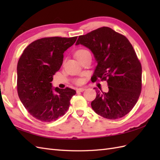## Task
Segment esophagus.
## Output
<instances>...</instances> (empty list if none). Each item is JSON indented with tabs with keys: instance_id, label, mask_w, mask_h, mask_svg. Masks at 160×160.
Masks as SVG:
<instances>
[{
	"instance_id": "1",
	"label": "esophagus",
	"mask_w": 160,
	"mask_h": 160,
	"mask_svg": "<svg viewBox=\"0 0 160 160\" xmlns=\"http://www.w3.org/2000/svg\"><path fill=\"white\" fill-rule=\"evenodd\" d=\"M85 89H86L85 88H78L76 91H77V92H82V91H84Z\"/></svg>"
}]
</instances>
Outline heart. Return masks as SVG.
I'll list each match as a JSON object with an SVG mask.
<instances>
[{
	"label": "heart",
	"instance_id": "1",
	"mask_svg": "<svg viewBox=\"0 0 160 160\" xmlns=\"http://www.w3.org/2000/svg\"><path fill=\"white\" fill-rule=\"evenodd\" d=\"M87 53H89V52H88L87 50H85V49H80L78 50V52H76V56L77 58V59L79 58H80L81 56H82L83 55H84V54ZM76 83L77 84H80L82 83V80L81 79H78L76 80Z\"/></svg>",
	"mask_w": 160,
	"mask_h": 160
}]
</instances>
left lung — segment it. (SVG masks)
I'll list each match as a JSON object with an SVG mask.
<instances>
[{
  "instance_id": "1",
  "label": "left lung",
  "mask_w": 160,
  "mask_h": 160,
  "mask_svg": "<svg viewBox=\"0 0 160 160\" xmlns=\"http://www.w3.org/2000/svg\"><path fill=\"white\" fill-rule=\"evenodd\" d=\"M78 45L89 49L97 62L93 80H107L108 86L107 93L94 88L97 95L91 107L109 120L124 117L137 103L142 89V66L132 45L107 27L80 36Z\"/></svg>"
}]
</instances>
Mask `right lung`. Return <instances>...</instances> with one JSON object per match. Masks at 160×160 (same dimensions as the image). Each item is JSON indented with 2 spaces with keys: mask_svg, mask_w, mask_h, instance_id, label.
I'll return each mask as SVG.
<instances>
[{
  "mask_svg": "<svg viewBox=\"0 0 160 160\" xmlns=\"http://www.w3.org/2000/svg\"><path fill=\"white\" fill-rule=\"evenodd\" d=\"M78 37L38 39L26 47L17 65V90L20 101L33 117L50 122L62 116L76 91L53 88L52 81L63 62V53Z\"/></svg>",
  "mask_w": 160,
  "mask_h": 160,
  "instance_id": "obj_1",
  "label": "right lung"
}]
</instances>
